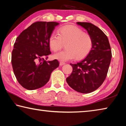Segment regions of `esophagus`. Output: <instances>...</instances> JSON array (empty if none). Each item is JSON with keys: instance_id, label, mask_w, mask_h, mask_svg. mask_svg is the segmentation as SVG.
Listing matches in <instances>:
<instances>
[{"instance_id": "34e87169", "label": "esophagus", "mask_w": 126, "mask_h": 126, "mask_svg": "<svg viewBox=\"0 0 126 126\" xmlns=\"http://www.w3.org/2000/svg\"><path fill=\"white\" fill-rule=\"evenodd\" d=\"M65 63H64V62H60V63H59V64H60V65L61 66H62V65H64V64H65Z\"/></svg>"}]
</instances>
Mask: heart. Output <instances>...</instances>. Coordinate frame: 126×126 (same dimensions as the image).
<instances>
[{"label":"heart","mask_w":126,"mask_h":126,"mask_svg":"<svg viewBox=\"0 0 126 126\" xmlns=\"http://www.w3.org/2000/svg\"><path fill=\"white\" fill-rule=\"evenodd\" d=\"M59 35H50L48 44L50 49L54 52L60 50L63 44H66L65 50L57 53L53 58L61 62H67L76 58L80 60L88 55L92 49V36L85 33L82 29L74 25H66L58 30Z\"/></svg>","instance_id":"1"}]
</instances>
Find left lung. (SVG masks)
I'll list each match as a JSON object with an SVG mask.
<instances>
[{"mask_svg": "<svg viewBox=\"0 0 126 126\" xmlns=\"http://www.w3.org/2000/svg\"><path fill=\"white\" fill-rule=\"evenodd\" d=\"M92 36V49L83 60L71 64L73 71L66 79L68 85L78 92L89 93L101 86L106 78L112 58L108 39L99 28L90 23L77 22Z\"/></svg>", "mask_w": 126, "mask_h": 126, "instance_id": "left-lung-1", "label": "left lung"}]
</instances>
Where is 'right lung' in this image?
Listing matches in <instances>:
<instances>
[{
	"instance_id": "1",
	"label": "right lung",
	"mask_w": 126,
	"mask_h": 126,
	"mask_svg": "<svg viewBox=\"0 0 126 126\" xmlns=\"http://www.w3.org/2000/svg\"><path fill=\"white\" fill-rule=\"evenodd\" d=\"M57 22H37L16 38L12 53L14 73L21 86L28 90L44 86L59 67L57 59L46 61L51 54L48 40Z\"/></svg>"
}]
</instances>
